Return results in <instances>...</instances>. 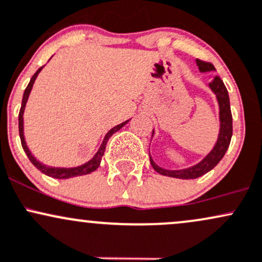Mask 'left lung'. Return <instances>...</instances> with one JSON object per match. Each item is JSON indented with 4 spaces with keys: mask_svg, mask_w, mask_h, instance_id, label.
Wrapping results in <instances>:
<instances>
[{
    "mask_svg": "<svg viewBox=\"0 0 262 262\" xmlns=\"http://www.w3.org/2000/svg\"><path fill=\"white\" fill-rule=\"evenodd\" d=\"M196 66H198L199 70L202 73L205 72H213L215 70V68L211 63L208 61L196 59ZM210 89L213 90V93L216 95V100H218L219 104V119H220V130H219V136L218 141H216L215 146L211 151L204 157V160L201 161L195 166L189 167L186 169H177V170H169L164 169L162 167L157 166L152 160V157L149 156V162H151L152 167L156 172H158L160 174L167 176V177L172 178H181V179H194L201 177V176L205 174L209 170H211L214 167L220 162L223 157H224L226 149H228L229 145H230L231 136H233V116H231V110H230V101H229V94L226 90L224 83H223L222 79L219 76L215 78L209 83ZM152 136H154V131H152Z\"/></svg>",
    "mask_w": 262,
    "mask_h": 262,
    "instance_id": "left-lung-1",
    "label": "left lung"
}]
</instances>
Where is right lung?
<instances>
[{
	"label": "right lung",
	"mask_w": 262,
	"mask_h": 262,
	"mask_svg": "<svg viewBox=\"0 0 262 262\" xmlns=\"http://www.w3.org/2000/svg\"><path fill=\"white\" fill-rule=\"evenodd\" d=\"M42 68L43 67H40L39 69H38L37 72L34 73V75L31 78V81H29V84L27 85V88H26L25 93H23L22 105H20V110H19V115H18L19 137H20V143H22L23 149H25L26 155L28 156L29 161H31V162L33 163V166L36 167L37 169H39L40 172L44 173V174L49 176V177H52V178L67 179V178L76 177V176L89 174V173H92L95 169H98V167L100 166V162H101V158H102V156H104V152H105V148H106L108 139H110V137L113 136V135L115 134L116 131H119L123 125H126V123L128 122V120H127V121L120 123V125L115 126V127H113L110 131L107 132L106 136L104 137V141H102L101 146H100V148L98 149V152H96V154L94 155V157L89 161V162L81 164V166H79V167H73V168H57V167H49V166H46V164L40 163L39 161H37L36 157H33V155L31 154V151H29L28 147H27V143H26V141H25V134H23V113H25L26 104H27L29 93H31L32 86H33V84H34V80H36L37 75L39 74V72H40V70H42Z\"/></svg>",
	"instance_id": "right-lung-1"
}]
</instances>
